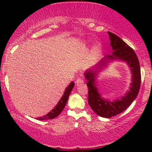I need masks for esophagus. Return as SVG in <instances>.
<instances>
[{
    "label": "esophagus",
    "mask_w": 152,
    "mask_h": 152,
    "mask_svg": "<svg viewBox=\"0 0 152 152\" xmlns=\"http://www.w3.org/2000/svg\"><path fill=\"white\" fill-rule=\"evenodd\" d=\"M75 83H76V86H80V85L83 84V83H84V81H83L81 78H77V79L76 80V81H75Z\"/></svg>",
    "instance_id": "34e87169"
}]
</instances>
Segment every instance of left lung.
Returning a JSON list of instances; mask_svg holds the SVG:
<instances>
[{
	"label": "left lung",
	"instance_id": "8db88e82",
	"mask_svg": "<svg viewBox=\"0 0 152 152\" xmlns=\"http://www.w3.org/2000/svg\"><path fill=\"white\" fill-rule=\"evenodd\" d=\"M109 34L111 46L114 50L111 55H108L105 57V60L109 59H120L124 61L130 66L133 76H132V86L130 91L126 94L125 96L121 97V99L114 101L104 100L101 98L97 88L94 85L96 75L94 71H88L85 73V77L87 80L86 85L88 86V102L93 111L99 116L105 118H111L119 114L124 111L137 96L141 86V70L139 59L134 50L126 44L118 36L111 32ZM99 65L102 67L106 64L104 61L100 62Z\"/></svg>",
	"mask_w": 152,
	"mask_h": 152
}]
</instances>
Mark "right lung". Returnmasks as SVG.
I'll list each match as a JSON object with an SVG mask.
<instances>
[{"mask_svg": "<svg viewBox=\"0 0 152 152\" xmlns=\"http://www.w3.org/2000/svg\"><path fill=\"white\" fill-rule=\"evenodd\" d=\"M74 82H71L70 84L69 85V86L66 88L65 92L64 93V95L62 96L61 99H60L59 102L58 103L56 106H55V108L51 110V111H50L48 114H47L45 116H41V117H38L36 118V119L38 120H48V119H52V118H56V116H58L59 114L61 113L63 109L65 107L66 102H67L68 99H69V94H70L71 90L74 88Z\"/></svg>", "mask_w": 152, "mask_h": 152, "instance_id": "add662e5", "label": "right lung"}]
</instances>
